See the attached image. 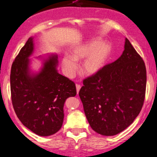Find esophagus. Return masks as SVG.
Segmentation results:
<instances>
[{
  "label": "esophagus",
  "instance_id": "1",
  "mask_svg": "<svg viewBox=\"0 0 157 157\" xmlns=\"http://www.w3.org/2000/svg\"><path fill=\"white\" fill-rule=\"evenodd\" d=\"M76 88H77V93H78L79 91H80V88H81V86H80V85H79V84H77V85H76Z\"/></svg>",
  "mask_w": 157,
  "mask_h": 157
}]
</instances>
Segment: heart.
Masks as SVG:
<instances>
[{
    "label": "heart",
    "instance_id": "b5f03b06",
    "mask_svg": "<svg viewBox=\"0 0 157 157\" xmlns=\"http://www.w3.org/2000/svg\"><path fill=\"white\" fill-rule=\"evenodd\" d=\"M112 52L109 43H102V40L94 38L71 51V56L65 55L61 58V65L67 77H72L77 69V62L83 60L81 71L86 75L97 74L105 65Z\"/></svg>",
    "mask_w": 157,
    "mask_h": 157
}]
</instances>
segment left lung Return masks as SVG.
<instances>
[{"mask_svg":"<svg viewBox=\"0 0 157 157\" xmlns=\"http://www.w3.org/2000/svg\"><path fill=\"white\" fill-rule=\"evenodd\" d=\"M146 84L144 62L125 39L122 55L85 79L79 92L92 129L104 136L126 129L141 110Z\"/></svg>","mask_w":157,"mask_h":157,"instance_id":"left-lung-1","label":"left lung"}]
</instances>
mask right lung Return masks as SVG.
I'll return each mask as SVG.
<instances>
[{"instance_id": "right-lung-1", "label": "right lung", "mask_w": 157, "mask_h": 157, "mask_svg": "<svg viewBox=\"0 0 157 157\" xmlns=\"http://www.w3.org/2000/svg\"><path fill=\"white\" fill-rule=\"evenodd\" d=\"M34 37L29 38L14 60L10 72L13 106L20 121L37 135L46 137L61 129L66 99L77 94L76 86L58 71V55L37 57L39 71L31 69Z\"/></svg>"}]
</instances>
